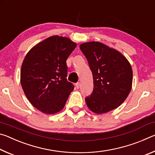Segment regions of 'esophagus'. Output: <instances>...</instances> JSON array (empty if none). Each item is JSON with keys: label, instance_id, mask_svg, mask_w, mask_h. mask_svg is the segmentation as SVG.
<instances>
[{"label": "esophagus", "instance_id": "esophagus-1", "mask_svg": "<svg viewBox=\"0 0 155 155\" xmlns=\"http://www.w3.org/2000/svg\"><path fill=\"white\" fill-rule=\"evenodd\" d=\"M80 87V83H76V88L77 89H78Z\"/></svg>", "mask_w": 155, "mask_h": 155}]
</instances>
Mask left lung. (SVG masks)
<instances>
[{"label":"left lung","instance_id":"obj_1","mask_svg":"<svg viewBox=\"0 0 155 155\" xmlns=\"http://www.w3.org/2000/svg\"><path fill=\"white\" fill-rule=\"evenodd\" d=\"M92 72L94 90L85 98L89 109L103 114L123 103L132 88L133 70L128 59L116 49L99 41L80 45Z\"/></svg>","mask_w":155,"mask_h":155}]
</instances>
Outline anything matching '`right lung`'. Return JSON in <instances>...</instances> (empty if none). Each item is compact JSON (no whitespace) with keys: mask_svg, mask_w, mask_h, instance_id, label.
Here are the masks:
<instances>
[{"mask_svg":"<svg viewBox=\"0 0 155 155\" xmlns=\"http://www.w3.org/2000/svg\"><path fill=\"white\" fill-rule=\"evenodd\" d=\"M76 46L70 38L53 35L34 46L23 60L21 85L31 104L44 114L61 111L74 90L66 78V60Z\"/></svg>","mask_w":155,"mask_h":155,"instance_id":"add662e5","label":"right lung"}]
</instances>
